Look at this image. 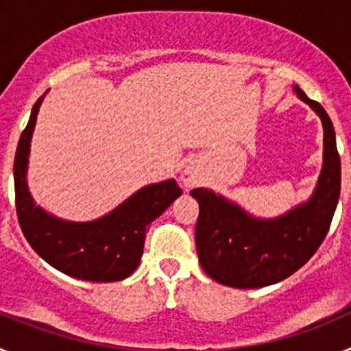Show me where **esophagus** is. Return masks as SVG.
<instances>
[{
    "instance_id": "esophagus-1",
    "label": "esophagus",
    "mask_w": 351,
    "mask_h": 351,
    "mask_svg": "<svg viewBox=\"0 0 351 351\" xmlns=\"http://www.w3.org/2000/svg\"><path fill=\"white\" fill-rule=\"evenodd\" d=\"M181 182L186 186V188H191L198 182V173L195 172V169L191 167H186L184 172L181 173Z\"/></svg>"
}]
</instances>
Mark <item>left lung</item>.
<instances>
[{
	"label": "left lung",
	"instance_id": "obj_1",
	"mask_svg": "<svg viewBox=\"0 0 351 351\" xmlns=\"http://www.w3.org/2000/svg\"><path fill=\"white\" fill-rule=\"evenodd\" d=\"M324 126V163L311 197L278 218H256L207 188H195L198 202L197 253L214 281L232 288H262L287 280L308 262L328 232L341 191V160L330 117L318 101L293 86Z\"/></svg>",
	"mask_w": 351,
	"mask_h": 351
}]
</instances>
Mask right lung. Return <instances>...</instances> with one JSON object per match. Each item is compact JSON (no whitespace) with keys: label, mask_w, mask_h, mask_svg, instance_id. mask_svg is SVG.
<instances>
[{"label":"right lung","mask_w":351,"mask_h":351,"mask_svg":"<svg viewBox=\"0 0 351 351\" xmlns=\"http://www.w3.org/2000/svg\"><path fill=\"white\" fill-rule=\"evenodd\" d=\"M45 95L33 105L14 161L19 225L31 247L49 265L82 281L112 283L128 278L141 263L149 225L165 213L182 190L173 179L154 182L93 221L58 218L36 206L27 188L31 137Z\"/></svg>","instance_id":"add662e5"}]
</instances>
